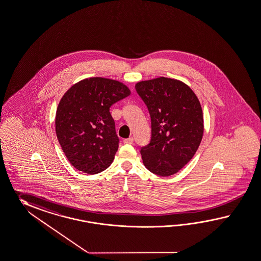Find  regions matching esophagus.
<instances>
[{"label": "esophagus", "mask_w": 261, "mask_h": 261, "mask_svg": "<svg viewBox=\"0 0 261 261\" xmlns=\"http://www.w3.org/2000/svg\"><path fill=\"white\" fill-rule=\"evenodd\" d=\"M133 141L134 138H132V137H131V138H128V139H125V140H124V142H125V143H127V144H131V143H133Z\"/></svg>", "instance_id": "obj_1"}]
</instances>
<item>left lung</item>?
<instances>
[{
  "mask_svg": "<svg viewBox=\"0 0 261 261\" xmlns=\"http://www.w3.org/2000/svg\"><path fill=\"white\" fill-rule=\"evenodd\" d=\"M151 116L152 138L140 149L150 172L170 176L196 153L203 134V110L192 89L176 79L159 77L136 84Z\"/></svg>",
  "mask_w": 261,
  "mask_h": 261,
  "instance_id": "left-lung-1",
  "label": "left lung"
}]
</instances>
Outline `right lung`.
Returning a JSON list of instances; mask_svg holds the SVG:
<instances>
[{
	"label": "right lung",
	"mask_w": 261,
	"mask_h": 261,
	"mask_svg": "<svg viewBox=\"0 0 261 261\" xmlns=\"http://www.w3.org/2000/svg\"><path fill=\"white\" fill-rule=\"evenodd\" d=\"M124 84L91 77L74 84L61 98L56 114V133L70 164L96 174L108 169L119 148L109 108L130 95Z\"/></svg>",
	"instance_id": "1"
}]
</instances>
